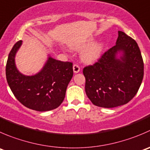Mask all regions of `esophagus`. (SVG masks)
Here are the masks:
<instances>
[{
  "label": "esophagus",
  "mask_w": 150,
  "mask_h": 150,
  "mask_svg": "<svg viewBox=\"0 0 150 150\" xmlns=\"http://www.w3.org/2000/svg\"><path fill=\"white\" fill-rule=\"evenodd\" d=\"M73 72L75 73H78L80 72V67L78 64H74L73 65Z\"/></svg>",
  "instance_id": "34e87169"
}]
</instances>
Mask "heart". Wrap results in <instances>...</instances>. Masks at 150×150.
<instances>
[{"label": "heart", "instance_id": "obj_1", "mask_svg": "<svg viewBox=\"0 0 150 150\" xmlns=\"http://www.w3.org/2000/svg\"><path fill=\"white\" fill-rule=\"evenodd\" d=\"M91 43L92 41H88L77 46L78 49H82L88 46L81 55L82 60L86 63H94L97 62L101 56L104 49V43L103 42H99L94 44Z\"/></svg>", "mask_w": 150, "mask_h": 150}]
</instances>
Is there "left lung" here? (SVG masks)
<instances>
[{
	"mask_svg": "<svg viewBox=\"0 0 150 150\" xmlns=\"http://www.w3.org/2000/svg\"><path fill=\"white\" fill-rule=\"evenodd\" d=\"M118 35L116 45L83 70L86 94L98 107L110 108L127 103L143 80L144 62L138 44L124 32L118 31Z\"/></svg>",
	"mask_w": 150,
	"mask_h": 150,
	"instance_id": "obj_1",
	"label": "left lung"
}]
</instances>
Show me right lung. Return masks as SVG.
<instances>
[{
    "instance_id": "add662e5",
    "label": "right lung",
    "mask_w": 150,
    "mask_h": 150,
    "mask_svg": "<svg viewBox=\"0 0 150 150\" xmlns=\"http://www.w3.org/2000/svg\"><path fill=\"white\" fill-rule=\"evenodd\" d=\"M22 45L17 42L10 51L6 66L7 83L11 91L25 107L37 111L51 110L63 102L73 75L72 63L49 56L42 69L34 75H25L15 64V56Z\"/></svg>"
}]
</instances>
